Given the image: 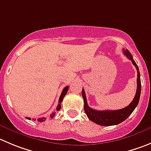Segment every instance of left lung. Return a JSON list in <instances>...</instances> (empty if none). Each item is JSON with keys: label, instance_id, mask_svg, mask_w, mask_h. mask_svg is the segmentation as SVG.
<instances>
[{"label": "left lung", "instance_id": "obj_1", "mask_svg": "<svg viewBox=\"0 0 151 151\" xmlns=\"http://www.w3.org/2000/svg\"><path fill=\"white\" fill-rule=\"evenodd\" d=\"M123 52L127 57V58L132 61L133 64L136 67V70H137V89H136V93L133 101H131V103L128 106L121 109V110H93V109L90 108L88 106V104H87L85 92H84V89H82V91H81L84 102V111H85L87 117L89 118V119L90 121L99 124V125H116V124H119V123L124 122L133 113L134 109L138 105L139 99H140V94H141V79H140V73H139V67H138L137 64L135 62V61L133 58V56H132V55L128 50H123Z\"/></svg>", "mask_w": 151, "mask_h": 151}]
</instances>
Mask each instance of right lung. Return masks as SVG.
Wrapping results in <instances>:
<instances>
[{"label":"right lung","instance_id":"1","mask_svg":"<svg viewBox=\"0 0 151 151\" xmlns=\"http://www.w3.org/2000/svg\"><path fill=\"white\" fill-rule=\"evenodd\" d=\"M68 89H69L68 86H67V87H65L64 89H63L62 92H61V96H60V97H59V100H58V106H57V107H56V110H59L60 109H61V102H62L63 99H64V96H65L66 94H67V91H68ZM55 112H53V113H52L51 114H50V118H53V117H54V116H55ZM26 119H27L30 120V118H29V117H26ZM33 120H35V119H33ZM45 120H46V118L45 117L38 118V121L40 122H44V121H45Z\"/></svg>","mask_w":151,"mask_h":151}]
</instances>
